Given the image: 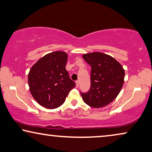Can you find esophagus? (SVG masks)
Listing matches in <instances>:
<instances>
[{"label": "esophagus", "mask_w": 152, "mask_h": 152, "mask_svg": "<svg viewBox=\"0 0 152 152\" xmlns=\"http://www.w3.org/2000/svg\"><path fill=\"white\" fill-rule=\"evenodd\" d=\"M75 83H76V88H78V87H79V85H80V83H79V81H76Z\"/></svg>", "instance_id": "1"}]
</instances>
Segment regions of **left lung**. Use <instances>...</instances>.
Masks as SVG:
<instances>
[{"instance_id":"left-lung-1","label":"left lung","mask_w":152,"mask_h":152,"mask_svg":"<svg viewBox=\"0 0 152 152\" xmlns=\"http://www.w3.org/2000/svg\"><path fill=\"white\" fill-rule=\"evenodd\" d=\"M82 57L91 66V89L87 93H81L83 102L95 108L106 106L119 94L125 70L117 60L103 53H88Z\"/></svg>"}]
</instances>
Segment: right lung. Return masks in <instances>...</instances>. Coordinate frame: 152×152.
<instances>
[{"label": "right lung", "instance_id": "1", "mask_svg": "<svg viewBox=\"0 0 152 152\" xmlns=\"http://www.w3.org/2000/svg\"><path fill=\"white\" fill-rule=\"evenodd\" d=\"M68 55L55 51L45 55L31 68L28 74L29 91L42 106L54 109L64 102L68 94L75 87L66 70Z\"/></svg>", "mask_w": 152, "mask_h": 152}]
</instances>
